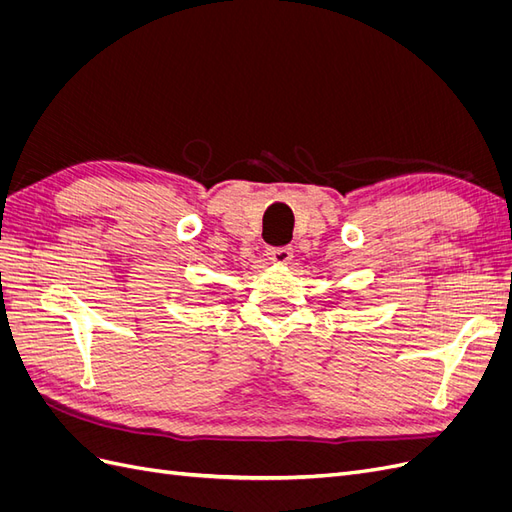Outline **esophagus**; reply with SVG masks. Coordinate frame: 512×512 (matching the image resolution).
<instances>
[{
    "instance_id": "obj_1",
    "label": "esophagus",
    "mask_w": 512,
    "mask_h": 512,
    "mask_svg": "<svg viewBox=\"0 0 512 512\" xmlns=\"http://www.w3.org/2000/svg\"><path fill=\"white\" fill-rule=\"evenodd\" d=\"M267 256L273 265H288V262L292 260V250L290 247H269Z\"/></svg>"
}]
</instances>
